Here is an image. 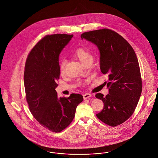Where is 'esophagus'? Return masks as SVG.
Listing matches in <instances>:
<instances>
[{"label":"esophagus","instance_id":"esophagus-1","mask_svg":"<svg viewBox=\"0 0 158 158\" xmlns=\"http://www.w3.org/2000/svg\"><path fill=\"white\" fill-rule=\"evenodd\" d=\"M90 97H91V94H88V93H86L85 94H84V96H83V97H84V99H87V98H88Z\"/></svg>","mask_w":158,"mask_h":158}]
</instances>
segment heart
Instances as JSON below:
<instances>
[{
	"label": "heart",
	"mask_w": 158,
	"mask_h": 158,
	"mask_svg": "<svg viewBox=\"0 0 158 158\" xmlns=\"http://www.w3.org/2000/svg\"><path fill=\"white\" fill-rule=\"evenodd\" d=\"M72 55L76 59L79 60L84 65L87 64L88 62H92L93 60L92 54L88 50L83 48H79L76 49L75 51L73 52ZM59 69L61 74H63L65 70V61L64 60L60 62ZM85 82L84 81H79V84L84 85Z\"/></svg>",
	"instance_id": "heart-1"
}]
</instances>
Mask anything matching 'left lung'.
I'll return each mask as SVG.
<instances>
[{
  "mask_svg": "<svg viewBox=\"0 0 158 158\" xmlns=\"http://www.w3.org/2000/svg\"><path fill=\"white\" fill-rule=\"evenodd\" d=\"M82 39L97 45L100 53L101 72L108 76L105 83L109 89L105 97H96L104 103L96 114L104 123L115 127L131 117L142 92L143 83L138 61L132 47L120 34L109 29L84 32Z\"/></svg>",
  "mask_w": 158,
  "mask_h": 158,
  "instance_id": "obj_1",
  "label": "left lung"
}]
</instances>
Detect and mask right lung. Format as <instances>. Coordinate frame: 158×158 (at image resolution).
Masks as SVG:
<instances>
[{"label": "right lung", "mask_w": 158, "mask_h": 158, "mask_svg": "<svg viewBox=\"0 0 158 158\" xmlns=\"http://www.w3.org/2000/svg\"><path fill=\"white\" fill-rule=\"evenodd\" d=\"M73 35H47L27 55L24 72L26 98L32 115L44 127L60 132L72 122L76 109L84 98L79 94L58 97L59 55Z\"/></svg>", "instance_id": "obj_1"}]
</instances>
